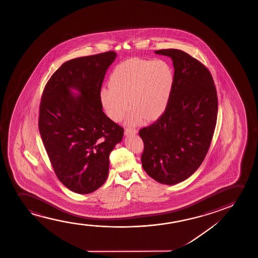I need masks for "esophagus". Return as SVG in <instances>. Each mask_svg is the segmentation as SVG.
<instances>
[{
	"label": "esophagus",
	"instance_id": "obj_1",
	"mask_svg": "<svg viewBox=\"0 0 258 258\" xmlns=\"http://www.w3.org/2000/svg\"><path fill=\"white\" fill-rule=\"evenodd\" d=\"M137 133H138V131L136 128H131V127L125 128V135H135Z\"/></svg>",
	"mask_w": 258,
	"mask_h": 258
}]
</instances>
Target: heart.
Returning a JSON list of instances; mask_svg holds the SVG:
<instances>
[{
  "instance_id": "b5f03b06",
  "label": "heart",
  "mask_w": 258,
  "mask_h": 258,
  "mask_svg": "<svg viewBox=\"0 0 258 258\" xmlns=\"http://www.w3.org/2000/svg\"><path fill=\"white\" fill-rule=\"evenodd\" d=\"M175 76L166 60L131 58L114 68L110 88H103L100 99L110 119L121 120L131 107L127 122L131 125L158 119L166 111L173 92Z\"/></svg>"
}]
</instances>
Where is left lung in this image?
<instances>
[{"label": "left lung", "instance_id": "left-lung-1", "mask_svg": "<svg viewBox=\"0 0 258 258\" xmlns=\"http://www.w3.org/2000/svg\"><path fill=\"white\" fill-rule=\"evenodd\" d=\"M155 53L172 58L175 80L166 111L139 131L142 166L152 179L173 185L191 176L208 152L218 95L212 74L201 61L179 49Z\"/></svg>", "mask_w": 258, "mask_h": 258}]
</instances>
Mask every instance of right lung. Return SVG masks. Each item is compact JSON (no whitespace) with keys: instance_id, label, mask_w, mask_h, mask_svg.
<instances>
[{"instance_id":"add662e5","label":"right lung","mask_w":258,"mask_h":258,"mask_svg":"<svg viewBox=\"0 0 258 258\" xmlns=\"http://www.w3.org/2000/svg\"><path fill=\"white\" fill-rule=\"evenodd\" d=\"M113 51L64 62L46 83L39 104V130L57 178L78 194H90L106 181L110 152L123 127L103 112L100 91ZM71 88L78 89L74 96Z\"/></svg>"}]
</instances>
